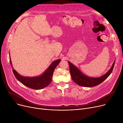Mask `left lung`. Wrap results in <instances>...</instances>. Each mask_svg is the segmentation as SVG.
Here are the masks:
<instances>
[{"mask_svg": "<svg viewBox=\"0 0 123 123\" xmlns=\"http://www.w3.org/2000/svg\"><path fill=\"white\" fill-rule=\"evenodd\" d=\"M68 63L70 74L72 80L78 85L87 87L97 86L106 79L111 74L115 65L114 62L112 67L105 75L98 78H95V77L94 78V77H90L84 75L81 72V71L78 68L75 66L71 63L68 62Z\"/></svg>", "mask_w": 123, "mask_h": 123, "instance_id": "left-lung-1", "label": "left lung"}]
</instances>
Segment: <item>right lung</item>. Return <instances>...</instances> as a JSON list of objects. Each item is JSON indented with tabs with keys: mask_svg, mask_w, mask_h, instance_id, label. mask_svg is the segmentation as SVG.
Instances as JSON below:
<instances>
[{
	"mask_svg": "<svg viewBox=\"0 0 123 123\" xmlns=\"http://www.w3.org/2000/svg\"><path fill=\"white\" fill-rule=\"evenodd\" d=\"M61 60L58 59L54 61L51 64V65L40 76L34 77H26L19 74L12 67L11 61L10 57V63L12 68L13 73L16 79L22 84L26 87L35 90H39L47 87L50 84L54 69L59 64Z\"/></svg>",
	"mask_w": 123,
	"mask_h": 123,
	"instance_id": "obj_1",
	"label": "right lung"
}]
</instances>
